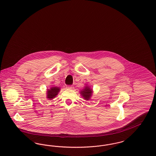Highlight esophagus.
Here are the masks:
<instances>
[{"label":"esophagus","instance_id":"esophagus-1","mask_svg":"<svg viewBox=\"0 0 156 156\" xmlns=\"http://www.w3.org/2000/svg\"><path fill=\"white\" fill-rule=\"evenodd\" d=\"M73 86H71V85H69V86H67V89H73Z\"/></svg>","mask_w":156,"mask_h":156}]
</instances>
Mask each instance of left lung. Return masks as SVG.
I'll list each match as a JSON object with an SVG mask.
<instances>
[{"mask_svg":"<svg viewBox=\"0 0 156 156\" xmlns=\"http://www.w3.org/2000/svg\"><path fill=\"white\" fill-rule=\"evenodd\" d=\"M81 97L86 101H89L90 99V98L93 94V90L90 88L88 85H86V86L80 90V92Z\"/></svg>","mask_w":156,"mask_h":156,"instance_id":"left-lung-1","label":"left lung"}]
</instances>
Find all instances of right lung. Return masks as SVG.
<instances>
[{
    "label": "right lung",
    "mask_w": 156,
    "mask_h": 156,
    "mask_svg": "<svg viewBox=\"0 0 156 156\" xmlns=\"http://www.w3.org/2000/svg\"><path fill=\"white\" fill-rule=\"evenodd\" d=\"M60 91V88L58 87H52L50 89L47 90V98L49 100H52L58 94Z\"/></svg>",
    "instance_id": "right-lung-1"
}]
</instances>
